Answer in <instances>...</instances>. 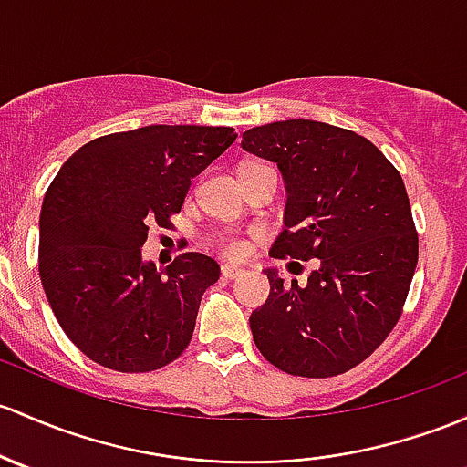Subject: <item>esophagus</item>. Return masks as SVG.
<instances>
[{
    "label": "esophagus",
    "instance_id": "34e87169",
    "mask_svg": "<svg viewBox=\"0 0 467 467\" xmlns=\"http://www.w3.org/2000/svg\"><path fill=\"white\" fill-rule=\"evenodd\" d=\"M221 275H223L225 279H237V277H242L244 271L237 266H230V264H223V266H221Z\"/></svg>",
    "mask_w": 467,
    "mask_h": 467
}]
</instances>
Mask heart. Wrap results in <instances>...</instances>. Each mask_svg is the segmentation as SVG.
Returning <instances> with one entry per match:
<instances>
[{"instance_id": "1", "label": "heart", "mask_w": 467, "mask_h": 467, "mask_svg": "<svg viewBox=\"0 0 467 467\" xmlns=\"http://www.w3.org/2000/svg\"><path fill=\"white\" fill-rule=\"evenodd\" d=\"M221 253L225 254V257H242L244 253H246V242L239 237H219L217 239Z\"/></svg>"}]
</instances>
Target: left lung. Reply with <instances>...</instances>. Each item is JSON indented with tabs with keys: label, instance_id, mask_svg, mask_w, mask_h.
<instances>
[{
	"label": "left lung",
	"instance_id": "left-lung-1",
	"mask_svg": "<svg viewBox=\"0 0 467 467\" xmlns=\"http://www.w3.org/2000/svg\"><path fill=\"white\" fill-rule=\"evenodd\" d=\"M242 147L277 163L286 183L275 259H317L306 286L268 268L271 296L250 316L262 356L291 376L345 374L399 322L419 233L399 170L356 131L317 120L253 127Z\"/></svg>",
	"mask_w": 467,
	"mask_h": 467
}]
</instances>
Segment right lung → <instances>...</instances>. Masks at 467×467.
<instances>
[{"instance_id": "right-lung-1", "label": "right lung", "mask_w": 467, "mask_h": 467, "mask_svg": "<svg viewBox=\"0 0 467 467\" xmlns=\"http://www.w3.org/2000/svg\"><path fill=\"white\" fill-rule=\"evenodd\" d=\"M234 139L233 127L118 131L82 145L51 181L39 214V279L62 331L93 362L145 374L188 349L219 264L183 253L156 271L140 248L150 225H171L194 176Z\"/></svg>"}]
</instances>
